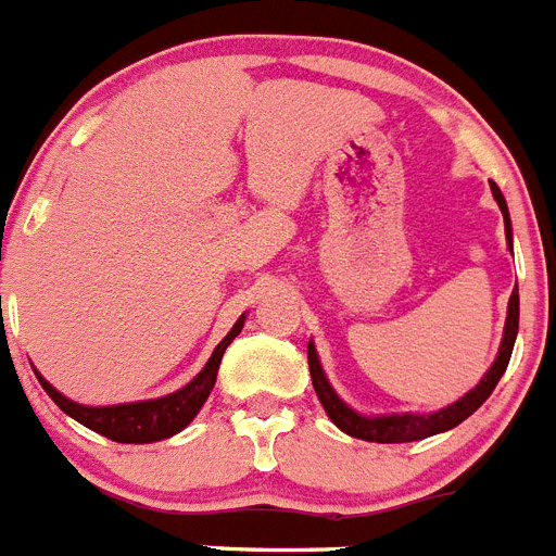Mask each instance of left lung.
<instances>
[{
  "label": "left lung",
  "mask_w": 556,
  "mask_h": 556,
  "mask_svg": "<svg viewBox=\"0 0 556 556\" xmlns=\"http://www.w3.org/2000/svg\"><path fill=\"white\" fill-rule=\"evenodd\" d=\"M492 198L498 201L501 212H504V229H506V243L511 245V224H509V210H506V201L501 195L498 185L490 181ZM518 316H520V302H518V288L511 291L509 307H506V325H504V338H501V350L495 364L486 369V375L481 378V383L476 389L465 394L462 400H456L453 405L442 408V412L433 414H383V417H364V414L352 412L344 400L338 397L336 389L327 380L325 369H321V361L316 355V346L313 341L307 344V364H311V378L313 389H316L318 400L325 405L327 417L341 428L344 433L355 439H366V442H380V445H394V442H417V439L433 437V433L451 431L458 422H465L481 403L492 394V389L498 386L501 375L506 371L511 358V346H515V338H518Z\"/></svg>",
  "instance_id": "left-lung-1"
}]
</instances>
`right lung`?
Returning <instances> with one entry per match:
<instances>
[{
  "instance_id": "add662e5",
  "label": "right lung",
  "mask_w": 556,
  "mask_h": 556,
  "mask_svg": "<svg viewBox=\"0 0 556 556\" xmlns=\"http://www.w3.org/2000/svg\"><path fill=\"white\" fill-rule=\"evenodd\" d=\"M245 325V313L235 321V327L229 330V336L215 346L212 358L206 361V366L198 371L195 378L178 389V392L167 394V397L156 400H139V403H123V405H80L72 403L70 397L58 392L55 386L47 383L41 375V386L45 392L50 394L52 403L61 408L64 414H70L72 419H77L80 425L91 428L94 433H103V437L114 439V442H125V445H148V442H159V439H167L173 433L185 431L187 425L192 422L201 405L210 397L215 378H218V366L224 358L226 346L240 336Z\"/></svg>"
}]
</instances>
